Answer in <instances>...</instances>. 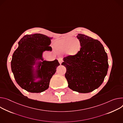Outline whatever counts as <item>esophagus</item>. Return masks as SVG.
Masks as SVG:
<instances>
[{"label":"esophagus","mask_w":123,"mask_h":123,"mask_svg":"<svg viewBox=\"0 0 123 123\" xmlns=\"http://www.w3.org/2000/svg\"><path fill=\"white\" fill-rule=\"evenodd\" d=\"M58 61H59V63H60V64L61 65V63H62V62H63L62 59V58H59V59H58Z\"/></svg>","instance_id":"1"}]
</instances>
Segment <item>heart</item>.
<instances>
[{
  "instance_id": "b5f03b06",
  "label": "heart",
  "mask_w": 123,
  "mask_h": 123,
  "mask_svg": "<svg viewBox=\"0 0 123 123\" xmlns=\"http://www.w3.org/2000/svg\"><path fill=\"white\" fill-rule=\"evenodd\" d=\"M55 46L61 52H67L69 55H74L80 50L81 44L79 40L72 41V39L68 38L58 41L55 43Z\"/></svg>"
}]
</instances>
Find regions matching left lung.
<instances>
[{
    "instance_id": "8db88e82",
    "label": "left lung",
    "mask_w": 123,
    "mask_h": 123,
    "mask_svg": "<svg viewBox=\"0 0 123 123\" xmlns=\"http://www.w3.org/2000/svg\"><path fill=\"white\" fill-rule=\"evenodd\" d=\"M81 43L80 51L63 58L68 87L81 93L92 92L103 83L108 69V57L99 41L84 34L76 36Z\"/></svg>"
}]
</instances>
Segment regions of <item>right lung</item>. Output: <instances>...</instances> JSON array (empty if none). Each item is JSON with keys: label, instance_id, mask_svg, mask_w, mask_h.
Wrapping results in <instances>:
<instances>
[{"label": "right lung", "instance_id": "obj_1", "mask_svg": "<svg viewBox=\"0 0 123 123\" xmlns=\"http://www.w3.org/2000/svg\"><path fill=\"white\" fill-rule=\"evenodd\" d=\"M52 37L42 34L26 35L18 42L11 66L18 85L31 93H41L49 87L51 78L60 65L58 60L49 61L43 57V52L51 51Z\"/></svg>", "mask_w": 123, "mask_h": 123}]
</instances>
